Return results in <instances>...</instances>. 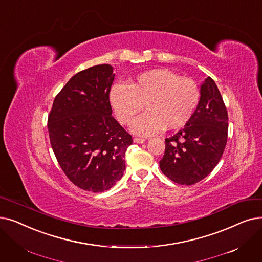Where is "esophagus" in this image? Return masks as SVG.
<instances>
[{
	"label": "esophagus",
	"instance_id": "esophagus-1",
	"mask_svg": "<svg viewBox=\"0 0 262 262\" xmlns=\"http://www.w3.org/2000/svg\"><path fill=\"white\" fill-rule=\"evenodd\" d=\"M145 141V139H143V138H138V137H135L134 138V142L135 143H143Z\"/></svg>",
	"mask_w": 262,
	"mask_h": 262
}]
</instances>
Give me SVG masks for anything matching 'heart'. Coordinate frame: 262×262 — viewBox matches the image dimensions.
I'll use <instances>...</instances> for the list:
<instances>
[{
  "label": "heart",
  "instance_id": "heart-1",
  "mask_svg": "<svg viewBox=\"0 0 262 262\" xmlns=\"http://www.w3.org/2000/svg\"><path fill=\"white\" fill-rule=\"evenodd\" d=\"M201 93L197 82L180 77L167 68L139 74L127 85L116 84L110 91V104L118 120L129 125L143 109L147 111L133 124L134 133L154 135L166 129H177L194 115Z\"/></svg>",
  "mask_w": 262,
  "mask_h": 262
}]
</instances>
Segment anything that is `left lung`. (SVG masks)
Masks as SVG:
<instances>
[{"label":"left lung","instance_id":"1","mask_svg":"<svg viewBox=\"0 0 262 262\" xmlns=\"http://www.w3.org/2000/svg\"><path fill=\"white\" fill-rule=\"evenodd\" d=\"M228 138V112L211 77L201 85L199 105L184 128L165 139L159 161L163 173L181 185H192L219 164Z\"/></svg>","mask_w":262,"mask_h":262}]
</instances>
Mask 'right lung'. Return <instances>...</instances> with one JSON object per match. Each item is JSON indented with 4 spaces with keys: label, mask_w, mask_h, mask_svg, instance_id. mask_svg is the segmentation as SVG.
<instances>
[{
    "label": "right lung",
    "mask_w": 262,
    "mask_h": 262,
    "mask_svg": "<svg viewBox=\"0 0 262 262\" xmlns=\"http://www.w3.org/2000/svg\"><path fill=\"white\" fill-rule=\"evenodd\" d=\"M112 70L101 64L77 73L55 96L48 116L50 143L63 172L79 188L93 192L111 188L122 178L133 143L111 116Z\"/></svg>",
    "instance_id": "right-lung-1"
}]
</instances>
